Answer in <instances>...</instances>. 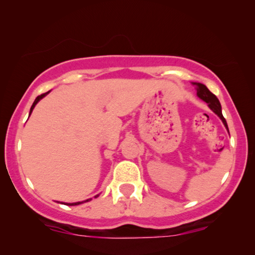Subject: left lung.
<instances>
[{
	"label": "left lung",
	"mask_w": 255,
	"mask_h": 255,
	"mask_svg": "<svg viewBox=\"0 0 255 255\" xmlns=\"http://www.w3.org/2000/svg\"><path fill=\"white\" fill-rule=\"evenodd\" d=\"M192 85H195L196 87V90H197V96L201 98L202 101H204L205 103H208V107L213 110L215 114L219 116L221 119V121L223 122V125H225V127L227 128V130H228V125H227V121L226 119L223 118L222 115V109H221V103L219 101V98H217L215 95H214L211 91L205 87L204 84H202V83H192ZM229 133V130H228Z\"/></svg>",
	"instance_id": "left-lung-1"
}]
</instances>
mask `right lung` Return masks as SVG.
<instances>
[{"label":"right lung","instance_id":"1","mask_svg":"<svg viewBox=\"0 0 255 255\" xmlns=\"http://www.w3.org/2000/svg\"><path fill=\"white\" fill-rule=\"evenodd\" d=\"M48 93H50V91H47V93H45V94H42V95H40V96H38L35 98V101H34V103L32 104V107H30V110H29V115L32 114V112H33V109H34V107L36 106V103L39 102L40 100H41V98H44L46 95H47ZM98 196L100 195H96L95 196V198L96 197H98ZM89 201H91V198H89V199H87V201H83V202H76V203H64V204H67V205H78V204H82V203H85V202H89Z\"/></svg>","mask_w":255,"mask_h":255}]
</instances>
